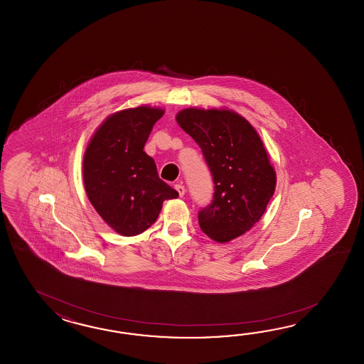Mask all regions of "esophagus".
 I'll return each mask as SVG.
<instances>
[{"mask_svg": "<svg viewBox=\"0 0 364 364\" xmlns=\"http://www.w3.org/2000/svg\"><path fill=\"white\" fill-rule=\"evenodd\" d=\"M174 188H176V190H177V193H178V195H179V196H181V198H182V196H183V195H185V193H186L185 186L176 185V186H174Z\"/></svg>", "mask_w": 364, "mask_h": 364, "instance_id": "34e87169", "label": "esophagus"}]
</instances>
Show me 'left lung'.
I'll return each mask as SVG.
<instances>
[{
  "label": "left lung",
  "mask_w": 364,
  "mask_h": 364,
  "mask_svg": "<svg viewBox=\"0 0 364 364\" xmlns=\"http://www.w3.org/2000/svg\"><path fill=\"white\" fill-rule=\"evenodd\" d=\"M176 119L201 148L213 177V200L198 216L201 230L218 243L243 235L262 218L276 188L259 134L229 109H183Z\"/></svg>",
  "instance_id": "obj_1"
}]
</instances>
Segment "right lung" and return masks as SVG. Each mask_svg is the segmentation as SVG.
Here are the masks:
<instances>
[{
	"mask_svg": "<svg viewBox=\"0 0 364 364\" xmlns=\"http://www.w3.org/2000/svg\"><path fill=\"white\" fill-rule=\"evenodd\" d=\"M164 109H124L109 116L90 140L83 159L85 193L114 232L132 237L155 224L164 200L178 193L159 178L143 151Z\"/></svg>",
	"mask_w": 364,
	"mask_h": 364,
	"instance_id": "right-lung-1",
	"label": "right lung"
}]
</instances>
